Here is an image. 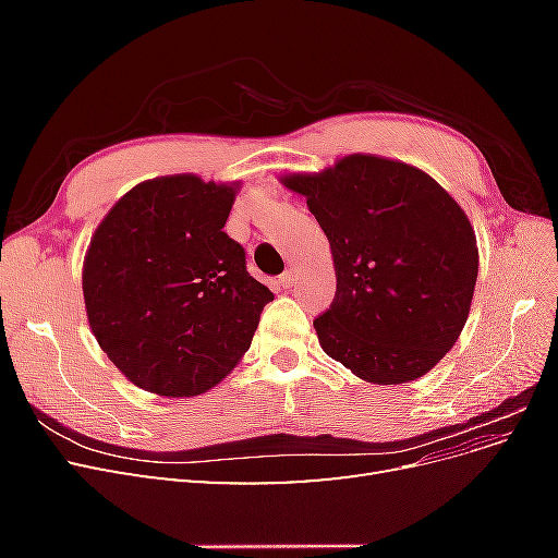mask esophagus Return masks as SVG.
<instances>
[{
	"mask_svg": "<svg viewBox=\"0 0 558 558\" xmlns=\"http://www.w3.org/2000/svg\"><path fill=\"white\" fill-rule=\"evenodd\" d=\"M279 283L283 286V289H293V286L298 283V269L295 267L286 269V272L279 277Z\"/></svg>",
	"mask_w": 558,
	"mask_h": 558,
	"instance_id": "obj_1",
	"label": "esophagus"
}]
</instances>
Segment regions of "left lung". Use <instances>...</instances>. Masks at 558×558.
<instances>
[{"instance_id":"8db88e82","label":"left lung","mask_w":558,"mask_h":558,"mask_svg":"<svg viewBox=\"0 0 558 558\" xmlns=\"http://www.w3.org/2000/svg\"><path fill=\"white\" fill-rule=\"evenodd\" d=\"M283 183L307 197L330 242L337 293L314 318L330 359L373 384L426 375L459 340L477 281L468 216L426 172L347 156Z\"/></svg>"}]
</instances>
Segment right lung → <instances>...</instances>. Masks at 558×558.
<instances>
[{
    "instance_id": "add662e5",
    "label": "right lung",
    "mask_w": 558,
    "mask_h": 558,
    "mask_svg": "<svg viewBox=\"0 0 558 558\" xmlns=\"http://www.w3.org/2000/svg\"><path fill=\"white\" fill-rule=\"evenodd\" d=\"M232 185L144 181L116 202L83 263L90 328L109 361L167 398L209 391L251 347L272 291L223 230Z\"/></svg>"
}]
</instances>
